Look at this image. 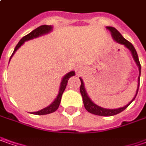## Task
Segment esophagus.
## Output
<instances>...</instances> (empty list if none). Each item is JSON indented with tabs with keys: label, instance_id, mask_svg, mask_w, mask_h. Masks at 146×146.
I'll use <instances>...</instances> for the list:
<instances>
[{
	"label": "esophagus",
	"instance_id": "obj_1",
	"mask_svg": "<svg viewBox=\"0 0 146 146\" xmlns=\"http://www.w3.org/2000/svg\"><path fill=\"white\" fill-rule=\"evenodd\" d=\"M77 69L78 70V72H81V70H82V68H81V66L78 67V68H77Z\"/></svg>",
	"mask_w": 146,
	"mask_h": 146
}]
</instances>
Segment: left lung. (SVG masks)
<instances>
[{
	"instance_id": "left-lung-1",
	"label": "left lung",
	"mask_w": 146,
	"mask_h": 146,
	"mask_svg": "<svg viewBox=\"0 0 146 146\" xmlns=\"http://www.w3.org/2000/svg\"><path fill=\"white\" fill-rule=\"evenodd\" d=\"M107 29L108 31H110V32L111 34V37L114 39V41H115L116 43H119V44H122L126 48H128V50L130 51V52L133 56V60L134 61L136 62L137 67L139 69V76H138V81H137V91H136V94L135 96L133 97V98L129 102V103L125 105L123 108H116V109H108V108H103L100 106H98L97 104L94 103L93 101L91 100V98L89 97L88 94L85 88V85L83 82L82 78H80L81 80V87H80V92L82 94V96L83 98V103H84V106L85 108L86 109V111H89L90 113H92L94 115H102V116H111V115H117V114L122 112L123 110H125L126 108H128V106L131 104V103L133 102V100L135 99L137 94L138 93V89L139 86H140V77H141V64L139 61L138 56H137V53L135 48L133 47V45L130 42H128L127 39L123 38L122 36V35L118 31L115 29V28L112 27H107Z\"/></svg>"
}]
</instances>
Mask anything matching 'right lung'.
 I'll use <instances>...</instances> for the list:
<instances>
[{
  "instance_id": "add662e5",
  "label": "right lung",
  "mask_w": 146,
  "mask_h": 146,
  "mask_svg": "<svg viewBox=\"0 0 146 146\" xmlns=\"http://www.w3.org/2000/svg\"><path fill=\"white\" fill-rule=\"evenodd\" d=\"M53 27L52 26H48V25H43V26H40L39 27L35 29L34 31H32L31 33H29L28 35H27L26 36H24L17 44V46L14 48V51H13L12 56H10L9 59V61L11 60V58L13 57V56L14 55V53L17 52L18 48H20L23 43H25L26 41L28 40H31L33 38H38L39 36H43L44 35H47L48 33H50L52 31ZM75 75V72L74 71H70L69 73H66L62 78L61 80V82L60 85V88H59V92H58L57 96L56 97V98L54 99L52 103H51L49 106L46 107V108H43L41 110H39L38 111H35V112H31V114L34 115H48V114L52 113L54 111H56L60 106V100H61V97H62V94H63L64 90L66 88V86H67V83L69 78L71 77H73Z\"/></svg>"
}]
</instances>
